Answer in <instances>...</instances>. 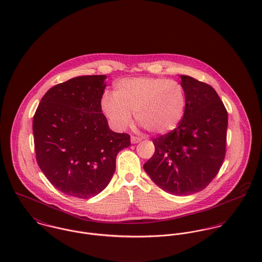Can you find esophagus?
Segmentation results:
<instances>
[{
	"label": "esophagus",
	"instance_id": "1",
	"mask_svg": "<svg viewBox=\"0 0 262 262\" xmlns=\"http://www.w3.org/2000/svg\"><path fill=\"white\" fill-rule=\"evenodd\" d=\"M130 141H132V144H138V143H140V142L142 141V139H141V138H138V137L133 136V137H132V139H130Z\"/></svg>",
	"mask_w": 262,
	"mask_h": 262
}]
</instances>
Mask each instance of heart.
<instances>
[{
    "label": "heart",
    "instance_id": "obj_1",
    "mask_svg": "<svg viewBox=\"0 0 262 262\" xmlns=\"http://www.w3.org/2000/svg\"><path fill=\"white\" fill-rule=\"evenodd\" d=\"M187 105L181 83L163 77H135L118 80L114 95L105 92L100 107L111 124L123 130L132 123V114L146 130L163 136L182 121Z\"/></svg>",
    "mask_w": 262,
    "mask_h": 262
}]
</instances>
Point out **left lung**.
I'll return each mask as SVG.
<instances>
[{"mask_svg": "<svg viewBox=\"0 0 262 262\" xmlns=\"http://www.w3.org/2000/svg\"><path fill=\"white\" fill-rule=\"evenodd\" d=\"M185 115L173 132L152 139L155 152L144 165L149 178L173 195L205 189L218 174L226 152L228 114L215 89L181 75Z\"/></svg>", "mask_w": 262, "mask_h": 262, "instance_id": "obj_1", "label": "left lung"}]
</instances>
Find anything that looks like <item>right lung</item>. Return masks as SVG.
Returning <instances> with one entry per match:
<instances>
[{"instance_id":"add662e5","label":"right lung","mask_w":262,"mask_h":262,"mask_svg":"<svg viewBox=\"0 0 262 262\" xmlns=\"http://www.w3.org/2000/svg\"><path fill=\"white\" fill-rule=\"evenodd\" d=\"M105 75L71 78L50 88L33 117L37 164L62 193L80 199L99 194L116 171L127 134L108 127L100 100Z\"/></svg>"}]
</instances>
